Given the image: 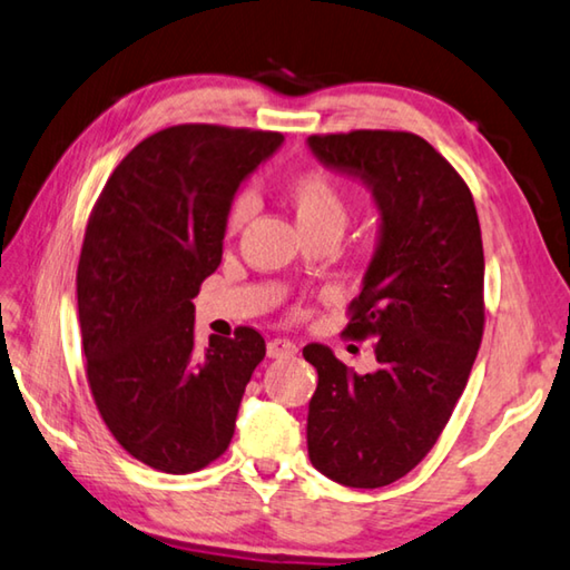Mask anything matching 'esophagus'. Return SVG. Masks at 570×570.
<instances>
[{"instance_id": "esophagus-1", "label": "esophagus", "mask_w": 570, "mask_h": 570, "mask_svg": "<svg viewBox=\"0 0 570 570\" xmlns=\"http://www.w3.org/2000/svg\"><path fill=\"white\" fill-rule=\"evenodd\" d=\"M296 355V342L284 340V337H274L268 342V357H292Z\"/></svg>"}]
</instances>
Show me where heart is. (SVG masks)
<instances>
[{
    "label": "heart",
    "instance_id": "heart-1",
    "mask_svg": "<svg viewBox=\"0 0 570 570\" xmlns=\"http://www.w3.org/2000/svg\"><path fill=\"white\" fill-rule=\"evenodd\" d=\"M286 197L292 203L296 220H299L302 230H317V228H337L342 233L350 215V197L342 185L334 179L330 171L324 169H299L286 179ZM250 215V195L238 193L228 205V215H225V230L238 233L240 225L248 220Z\"/></svg>",
    "mask_w": 570,
    "mask_h": 570
}]
</instances>
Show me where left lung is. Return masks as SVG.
<instances>
[{
    "label": "left lung",
    "instance_id": "1",
    "mask_svg": "<svg viewBox=\"0 0 570 570\" xmlns=\"http://www.w3.org/2000/svg\"><path fill=\"white\" fill-rule=\"evenodd\" d=\"M309 147L373 189L381 243L342 330L373 340L377 370L357 375L330 347H304L320 375L306 446L324 476L375 490L421 464L466 387L484 332L480 218L462 175L419 134H312Z\"/></svg>",
    "mask_w": 570,
    "mask_h": 570
}]
</instances>
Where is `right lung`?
Segmentation results:
<instances>
[{
	"label": "right lung",
	"instance_id": "1",
	"mask_svg": "<svg viewBox=\"0 0 570 570\" xmlns=\"http://www.w3.org/2000/svg\"><path fill=\"white\" fill-rule=\"evenodd\" d=\"M278 131L179 124L139 141L90 210L78 261L86 377L114 439L151 469L189 474L228 449L266 357L253 327L195 342L200 284L220 266L238 185Z\"/></svg>",
	"mask_w": 570,
	"mask_h": 570
}]
</instances>
